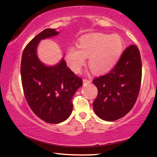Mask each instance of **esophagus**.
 <instances>
[{
	"instance_id": "34e87169",
	"label": "esophagus",
	"mask_w": 157,
	"mask_h": 157,
	"mask_svg": "<svg viewBox=\"0 0 157 157\" xmlns=\"http://www.w3.org/2000/svg\"><path fill=\"white\" fill-rule=\"evenodd\" d=\"M83 83H91V80H88V79H83Z\"/></svg>"
}]
</instances>
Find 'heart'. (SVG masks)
Wrapping results in <instances>:
<instances>
[{"mask_svg":"<svg viewBox=\"0 0 157 157\" xmlns=\"http://www.w3.org/2000/svg\"><path fill=\"white\" fill-rule=\"evenodd\" d=\"M77 46H70L66 61L74 73L79 74L89 57V65L94 73L104 74L115 67L124 51V41L117 34L94 33L80 38Z\"/></svg>","mask_w":157,"mask_h":157,"instance_id":"b5f03b06","label":"heart"}]
</instances>
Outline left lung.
<instances>
[{
  "label": "left lung",
  "mask_w": 157,
  "mask_h": 157,
  "mask_svg": "<svg viewBox=\"0 0 157 157\" xmlns=\"http://www.w3.org/2000/svg\"><path fill=\"white\" fill-rule=\"evenodd\" d=\"M141 70L139 48L132 45L125 49L110 73L94 79L98 96L93 108L100 119L113 121L129 112L139 95Z\"/></svg>",
  "instance_id": "8db88e82"
}]
</instances>
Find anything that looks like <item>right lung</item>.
Instances as JSON below:
<instances>
[{
    "label": "right lung",
    "instance_id": "obj_1",
    "mask_svg": "<svg viewBox=\"0 0 157 157\" xmlns=\"http://www.w3.org/2000/svg\"><path fill=\"white\" fill-rule=\"evenodd\" d=\"M59 33L56 29L44 30L25 46L21 59V81L28 104L37 117L49 124L61 123L70 117L73 96L83 85L63 57L55 65L47 66L38 56L40 40Z\"/></svg>",
    "mask_w": 157,
    "mask_h": 157
}]
</instances>
